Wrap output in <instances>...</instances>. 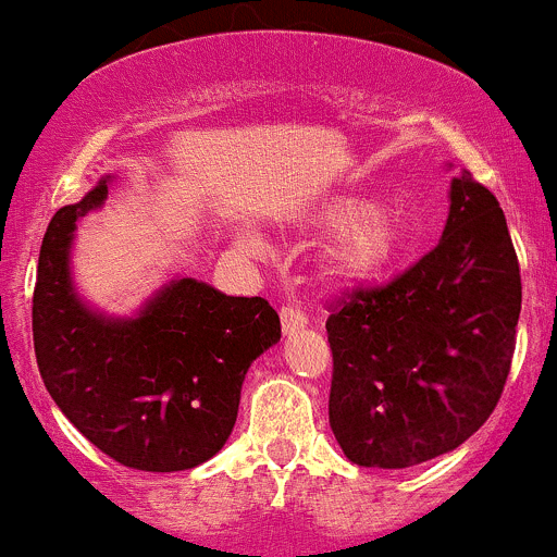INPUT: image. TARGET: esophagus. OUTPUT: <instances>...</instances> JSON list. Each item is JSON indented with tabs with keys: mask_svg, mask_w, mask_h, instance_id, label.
I'll list each match as a JSON object with an SVG mask.
<instances>
[{
	"mask_svg": "<svg viewBox=\"0 0 557 557\" xmlns=\"http://www.w3.org/2000/svg\"><path fill=\"white\" fill-rule=\"evenodd\" d=\"M308 324V317L297 306H284L281 308V327H284V335L297 333Z\"/></svg>",
	"mask_w": 557,
	"mask_h": 557,
	"instance_id": "esophagus-1",
	"label": "esophagus"
}]
</instances>
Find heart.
<instances>
[{"mask_svg": "<svg viewBox=\"0 0 557 557\" xmlns=\"http://www.w3.org/2000/svg\"><path fill=\"white\" fill-rule=\"evenodd\" d=\"M302 222L330 233L319 255V276L333 289L376 284L395 271L414 249V224L398 208L362 195H333L308 208ZM246 246H257L246 235Z\"/></svg>", "mask_w": 557, "mask_h": 557, "instance_id": "1", "label": "heart"}]
</instances>
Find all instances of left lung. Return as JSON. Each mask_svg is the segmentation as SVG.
I'll use <instances>...</instances> for the list:
<instances>
[{"label": "left lung", "mask_w": 557, "mask_h": 557, "mask_svg": "<svg viewBox=\"0 0 557 557\" xmlns=\"http://www.w3.org/2000/svg\"><path fill=\"white\" fill-rule=\"evenodd\" d=\"M520 302L504 211L463 170L436 249L330 313V428L346 458L409 468L471 438L504 393Z\"/></svg>", "instance_id": "8db88e82"}]
</instances>
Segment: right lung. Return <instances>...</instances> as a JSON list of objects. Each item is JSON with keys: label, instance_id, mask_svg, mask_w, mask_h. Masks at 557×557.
I'll return each mask as SVG.
<instances>
[{"label": "right lung", "instance_id": "add662e5", "mask_svg": "<svg viewBox=\"0 0 557 557\" xmlns=\"http://www.w3.org/2000/svg\"><path fill=\"white\" fill-rule=\"evenodd\" d=\"M110 184L102 175L48 224L32 302L37 368L62 414L115 463L186 471L227 444L251 362L281 338L278 313L265 297L189 276L170 278L132 317L86 302L73 278L75 233Z\"/></svg>", "mask_w": 557, "mask_h": 557}]
</instances>
